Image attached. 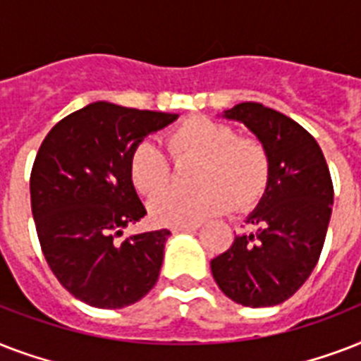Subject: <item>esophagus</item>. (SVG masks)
I'll return each instance as SVG.
<instances>
[{"instance_id": "1", "label": "esophagus", "mask_w": 361, "mask_h": 361, "mask_svg": "<svg viewBox=\"0 0 361 361\" xmlns=\"http://www.w3.org/2000/svg\"><path fill=\"white\" fill-rule=\"evenodd\" d=\"M198 228V225H185V226H174L172 232L174 234H180V232H195Z\"/></svg>"}]
</instances>
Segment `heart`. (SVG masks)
Listing matches in <instances>:
<instances>
[{
	"instance_id": "obj_1",
	"label": "heart",
	"mask_w": 361,
	"mask_h": 361,
	"mask_svg": "<svg viewBox=\"0 0 361 361\" xmlns=\"http://www.w3.org/2000/svg\"><path fill=\"white\" fill-rule=\"evenodd\" d=\"M176 161H198L195 191H169L152 202V217L164 226L198 225L231 208H247L262 197L269 180V155L262 142L241 136L228 123L192 116L169 133ZM133 185L147 197L172 181V164L153 142L135 147L129 161Z\"/></svg>"
}]
</instances>
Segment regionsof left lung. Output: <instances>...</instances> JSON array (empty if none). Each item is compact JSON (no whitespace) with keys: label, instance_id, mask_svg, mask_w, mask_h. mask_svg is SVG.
<instances>
[{"label":"left lung","instance_id":"8db88e82","mask_svg":"<svg viewBox=\"0 0 361 361\" xmlns=\"http://www.w3.org/2000/svg\"><path fill=\"white\" fill-rule=\"evenodd\" d=\"M223 118L251 129L269 155V180L247 223L251 232L212 260L232 302L271 307L294 294L319 262L330 223L334 185L322 149L302 125L260 103H240Z\"/></svg>","mask_w":361,"mask_h":361}]
</instances>
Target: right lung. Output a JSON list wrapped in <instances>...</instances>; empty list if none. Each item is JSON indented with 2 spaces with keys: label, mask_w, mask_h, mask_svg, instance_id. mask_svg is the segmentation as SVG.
<instances>
[{
  "label": "right lung",
  "mask_w": 361,
  "mask_h": 361,
  "mask_svg": "<svg viewBox=\"0 0 361 361\" xmlns=\"http://www.w3.org/2000/svg\"><path fill=\"white\" fill-rule=\"evenodd\" d=\"M176 120L97 101L58 121L39 147L30 192L42 255L59 283L92 307H127L157 283L170 231L116 236L146 215L130 155Z\"/></svg>",
  "instance_id": "obj_1"
}]
</instances>
